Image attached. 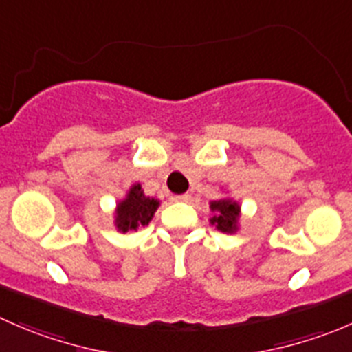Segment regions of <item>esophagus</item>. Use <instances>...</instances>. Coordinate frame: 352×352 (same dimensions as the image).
I'll return each mask as SVG.
<instances>
[{
	"mask_svg": "<svg viewBox=\"0 0 352 352\" xmlns=\"http://www.w3.org/2000/svg\"><path fill=\"white\" fill-rule=\"evenodd\" d=\"M173 201H175V203H190V201H192V196H190V194H180V196H173Z\"/></svg>",
	"mask_w": 352,
	"mask_h": 352,
	"instance_id": "obj_1",
	"label": "esophagus"
}]
</instances>
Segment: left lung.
Masks as SVG:
<instances>
[{
  "mask_svg": "<svg viewBox=\"0 0 352 352\" xmlns=\"http://www.w3.org/2000/svg\"><path fill=\"white\" fill-rule=\"evenodd\" d=\"M211 210L217 213V217H213L211 223H217L218 230L221 232L235 230L239 213H241V208H239L237 203H234V201L230 199L213 201V203H211Z\"/></svg>",
  "mask_w": 352,
  "mask_h": 352,
  "instance_id": "1",
  "label": "left lung"
}]
</instances>
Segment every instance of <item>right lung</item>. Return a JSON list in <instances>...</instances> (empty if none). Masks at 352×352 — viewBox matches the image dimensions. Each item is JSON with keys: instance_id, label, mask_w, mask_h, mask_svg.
Here are the masks:
<instances>
[{"instance_id": "1", "label": "right lung", "mask_w": 352, "mask_h": 352, "mask_svg": "<svg viewBox=\"0 0 352 352\" xmlns=\"http://www.w3.org/2000/svg\"><path fill=\"white\" fill-rule=\"evenodd\" d=\"M158 201L153 197H146L141 186H134L127 194V199L122 201L117 206V227L118 230H138L144 227L155 214L158 208Z\"/></svg>"}]
</instances>
